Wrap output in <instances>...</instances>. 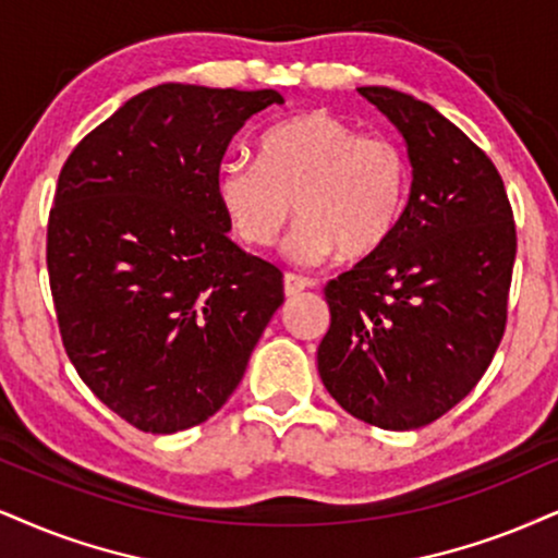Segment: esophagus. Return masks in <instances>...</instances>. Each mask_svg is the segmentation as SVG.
Instances as JSON below:
<instances>
[{
    "label": "esophagus",
    "mask_w": 558,
    "mask_h": 558,
    "mask_svg": "<svg viewBox=\"0 0 558 558\" xmlns=\"http://www.w3.org/2000/svg\"><path fill=\"white\" fill-rule=\"evenodd\" d=\"M311 287V279L305 277H298V274H284V294L287 298H298V294H302Z\"/></svg>",
    "instance_id": "1"
}]
</instances>
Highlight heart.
Returning <instances> with one entry per match:
<instances>
[{
	"label": "heart",
	"mask_w": 558,
	"mask_h": 558,
	"mask_svg": "<svg viewBox=\"0 0 558 558\" xmlns=\"http://www.w3.org/2000/svg\"><path fill=\"white\" fill-rule=\"evenodd\" d=\"M258 162L230 160L217 173V204L251 247L279 240L294 211L302 222L287 253L302 266L339 256H377L401 225L411 191L409 157L383 134H362L331 111L274 123L258 140Z\"/></svg>",
	"instance_id": "b5f03b06"
}]
</instances>
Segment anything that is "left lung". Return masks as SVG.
Returning a JSON list of instances; mask_svg holds the SVG:
<instances>
[{
    "label": "left lung",
    "instance_id": "1",
    "mask_svg": "<svg viewBox=\"0 0 558 558\" xmlns=\"http://www.w3.org/2000/svg\"><path fill=\"white\" fill-rule=\"evenodd\" d=\"M409 144L414 183L396 235L326 284L318 373L380 429L437 422L476 388L507 326L518 232L489 155L426 102L360 87Z\"/></svg>",
    "mask_w": 558,
    "mask_h": 558
}]
</instances>
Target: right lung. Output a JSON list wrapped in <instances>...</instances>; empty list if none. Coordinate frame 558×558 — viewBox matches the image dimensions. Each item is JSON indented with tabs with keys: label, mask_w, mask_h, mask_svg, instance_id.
Here are the masks:
<instances>
[{
	"label": "right lung",
	"mask_w": 558,
	"mask_h": 558,
	"mask_svg": "<svg viewBox=\"0 0 558 558\" xmlns=\"http://www.w3.org/2000/svg\"><path fill=\"white\" fill-rule=\"evenodd\" d=\"M274 89L157 85L59 173L46 266L61 343L113 414L173 435L222 409L284 302L281 271L227 235L217 173Z\"/></svg>",
	"instance_id": "add662e5"
}]
</instances>
